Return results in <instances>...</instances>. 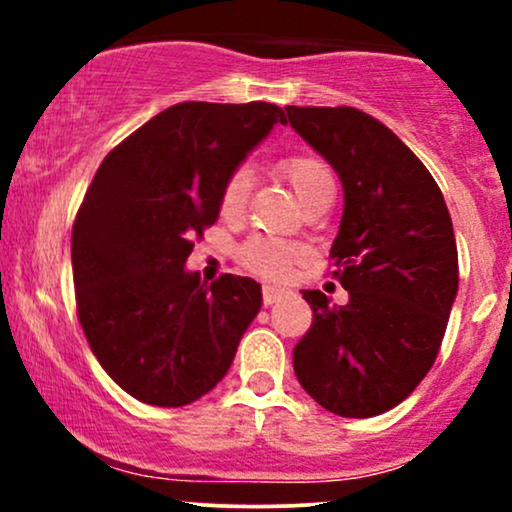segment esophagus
I'll return each mask as SVG.
<instances>
[{"label": "esophagus", "instance_id": "obj_1", "mask_svg": "<svg viewBox=\"0 0 512 512\" xmlns=\"http://www.w3.org/2000/svg\"><path fill=\"white\" fill-rule=\"evenodd\" d=\"M284 298V289H274V286H264L262 289V303L264 305H274Z\"/></svg>", "mask_w": 512, "mask_h": 512}]
</instances>
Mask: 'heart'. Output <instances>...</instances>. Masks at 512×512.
<instances>
[{"label":"heart","instance_id":"1","mask_svg":"<svg viewBox=\"0 0 512 512\" xmlns=\"http://www.w3.org/2000/svg\"><path fill=\"white\" fill-rule=\"evenodd\" d=\"M279 173L289 180V185L301 199L308 204L310 199L334 192L332 170L325 161L315 156H291L279 163ZM250 195V173L245 168L233 170L228 180L223 182L219 195V211L226 221H236L243 216L245 204ZM301 257V248L274 236H255L245 240L243 248L238 250V260L252 274H260L264 279H281L289 274L291 264Z\"/></svg>","mask_w":512,"mask_h":512}]
</instances>
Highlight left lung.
I'll return each mask as SVG.
<instances>
[{"label":"left lung","instance_id":"1","mask_svg":"<svg viewBox=\"0 0 512 512\" xmlns=\"http://www.w3.org/2000/svg\"><path fill=\"white\" fill-rule=\"evenodd\" d=\"M286 117L342 180L330 257L349 291L346 305L303 291L313 325L293 370L320 407L368 419L407 399L440 351L460 281L450 211L424 163L375 117L346 105H286Z\"/></svg>","mask_w":512,"mask_h":512}]
</instances>
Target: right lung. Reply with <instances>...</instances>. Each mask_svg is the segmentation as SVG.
<instances>
[{
    "mask_svg": "<svg viewBox=\"0 0 512 512\" xmlns=\"http://www.w3.org/2000/svg\"><path fill=\"white\" fill-rule=\"evenodd\" d=\"M274 103H178L103 158L76 211V315L93 356L127 395L154 407L195 402L231 368L260 313L255 279L187 272L219 219L223 182L284 122Z\"/></svg>",
    "mask_w": 512,
    "mask_h": 512,
    "instance_id": "1",
    "label": "right lung"
}]
</instances>
